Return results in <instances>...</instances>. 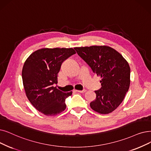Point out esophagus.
Listing matches in <instances>:
<instances>
[{
  "label": "esophagus",
  "instance_id": "esophagus-1",
  "mask_svg": "<svg viewBox=\"0 0 151 151\" xmlns=\"http://www.w3.org/2000/svg\"><path fill=\"white\" fill-rule=\"evenodd\" d=\"M76 91L78 92V93H84L86 91V89H83V90H81H81H76Z\"/></svg>",
  "mask_w": 151,
  "mask_h": 151
}]
</instances>
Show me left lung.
<instances>
[{
	"label": "left lung",
	"mask_w": 151,
	"mask_h": 151,
	"mask_svg": "<svg viewBox=\"0 0 151 151\" xmlns=\"http://www.w3.org/2000/svg\"><path fill=\"white\" fill-rule=\"evenodd\" d=\"M77 54L101 78V88L91 109L101 114L112 112L123 101L130 84V68L127 61L114 49L106 45L75 47Z\"/></svg>",
	"instance_id": "left-lung-1"
}]
</instances>
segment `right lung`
I'll return each mask as SVG.
<instances>
[{"instance_id": "obj_1", "label": "right lung", "mask_w": 151, "mask_h": 151, "mask_svg": "<svg viewBox=\"0 0 151 151\" xmlns=\"http://www.w3.org/2000/svg\"><path fill=\"white\" fill-rule=\"evenodd\" d=\"M76 54L73 48H43L32 53L22 70L24 89L28 100L38 111L54 116L66 109L65 99L72 92L63 93L54 84L62 63Z\"/></svg>"}]
</instances>
